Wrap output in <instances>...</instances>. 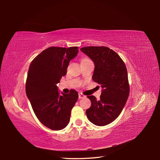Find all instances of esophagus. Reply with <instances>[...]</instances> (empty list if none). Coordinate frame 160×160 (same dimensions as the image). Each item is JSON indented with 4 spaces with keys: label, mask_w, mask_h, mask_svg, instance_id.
<instances>
[{
    "label": "esophagus",
    "mask_w": 160,
    "mask_h": 160,
    "mask_svg": "<svg viewBox=\"0 0 160 160\" xmlns=\"http://www.w3.org/2000/svg\"><path fill=\"white\" fill-rule=\"evenodd\" d=\"M84 97H85V95H84L82 93H78V98L79 99H83V98H84Z\"/></svg>",
    "instance_id": "obj_1"
}]
</instances>
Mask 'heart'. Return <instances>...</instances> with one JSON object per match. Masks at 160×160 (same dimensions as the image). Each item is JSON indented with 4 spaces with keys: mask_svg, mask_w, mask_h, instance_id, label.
I'll return each instance as SVG.
<instances>
[{
    "mask_svg": "<svg viewBox=\"0 0 160 160\" xmlns=\"http://www.w3.org/2000/svg\"><path fill=\"white\" fill-rule=\"evenodd\" d=\"M89 59H88V58H82L81 60V62H84V61H89Z\"/></svg>",
    "mask_w": 160,
    "mask_h": 160,
    "instance_id": "heart-1",
    "label": "heart"
}]
</instances>
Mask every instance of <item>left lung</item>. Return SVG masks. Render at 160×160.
<instances>
[{"mask_svg":"<svg viewBox=\"0 0 160 160\" xmlns=\"http://www.w3.org/2000/svg\"><path fill=\"white\" fill-rule=\"evenodd\" d=\"M80 50L95 65L92 79L102 88L100 99L88 96L92 102L86 110L88 120L97 126H104L120 114L129 94L126 65L114 51L105 46H88Z\"/></svg>","mask_w":160,"mask_h":160,"instance_id":"8db88e82","label":"left lung"}]
</instances>
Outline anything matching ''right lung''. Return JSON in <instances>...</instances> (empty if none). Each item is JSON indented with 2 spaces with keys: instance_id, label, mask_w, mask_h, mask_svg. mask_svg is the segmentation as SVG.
I'll list each match as a JSON object with an SVG mask.
<instances>
[{
  "instance_id": "1",
  "label": "right lung",
  "mask_w": 160,
  "mask_h": 160,
  "mask_svg": "<svg viewBox=\"0 0 160 160\" xmlns=\"http://www.w3.org/2000/svg\"><path fill=\"white\" fill-rule=\"evenodd\" d=\"M78 49L76 46L48 48L32 60L29 68L27 97L39 121L52 130H61L67 126L78 98L76 90L60 94L57 86L67 74L70 61L77 55Z\"/></svg>"
}]
</instances>
